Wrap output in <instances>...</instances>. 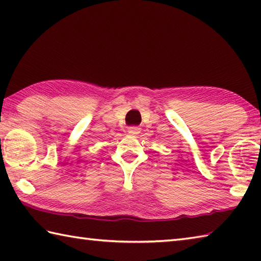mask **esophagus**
Segmentation results:
<instances>
[{
  "label": "esophagus",
  "instance_id": "esophagus-1",
  "mask_svg": "<svg viewBox=\"0 0 261 261\" xmlns=\"http://www.w3.org/2000/svg\"><path fill=\"white\" fill-rule=\"evenodd\" d=\"M141 129L139 126H136V125H132V126H129V130H127V132H129L130 135H134V136H138L140 134Z\"/></svg>",
  "mask_w": 261,
  "mask_h": 261
}]
</instances>
